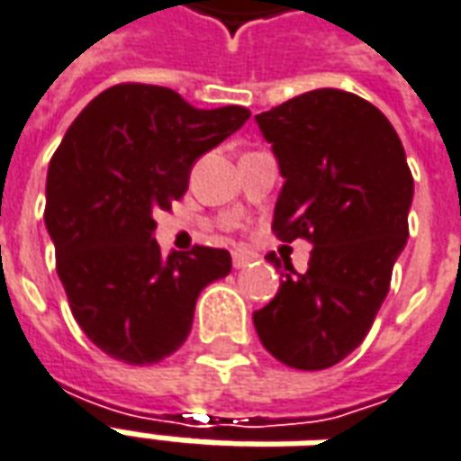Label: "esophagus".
<instances>
[{"instance_id": "1", "label": "esophagus", "mask_w": 461, "mask_h": 461, "mask_svg": "<svg viewBox=\"0 0 461 461\" xmlns=\"http://www.w3.org/2000/svg\"><path fill=\"white\" fill-rule=\"evenodd\" d=\"M251 261H254V254L247 249H237L231 254V264H234V269H244V267H249Z\"/></svg>"}]
</instances>
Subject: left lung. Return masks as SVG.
<instances>
[{
  "mask_svg": "<svg viewBox=\"0 0 461 461\" xmlns=\"http://www.w3.org/2000/svg\"><path fill=\"white\" fill-rule=\"evenodd\" d=\"M257 125L284 177L271 230L313 249L303 274L284 261L279 294L254 311V329L281 363L323 370L363 343L385 301L415 182L395 128L356 94L316 88ZM267 259L281 267L274 251Z\"/></svg>",
  "mask_w": 461,
  "mask_h": 461,
  "instance_id": "1",
  "label": "left lung"
}]
</instances>
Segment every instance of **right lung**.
Returning <instances> with one entry per match:
<instances>
[{"instance_id":"right-lung-1","label":"right lung","mask_w":461,"mask_h":461,"mask_svg":"<svg viewBox=\"0 0 461 461\" xmlns=\"http://www.w3.org/2000/svg\"><path fill=\"white\" fill-rule=\"evenodd\" d=\"M241 105L194 108L172 88L121 84L95 95L49 162L46 231L78 326L131 366L187 340L200 291L231 271L227 249L162 257L158 210L187 192L192 165L249 121Z\"/></svg>"}]
</instances>
